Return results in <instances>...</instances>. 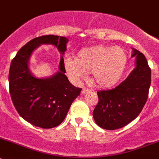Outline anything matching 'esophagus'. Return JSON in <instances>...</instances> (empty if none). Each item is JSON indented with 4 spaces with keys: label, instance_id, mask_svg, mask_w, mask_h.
Wrapping results in <instances>:
<instances>
[{
    "label": "esophagus",
    "instance_id": "1",
    "mask_svg": "<svg viewBox=\"0 0 159 159\" xmlns=\"http://www.w3.org/2000/svg\"><path fill=\"white\" fill-rule=\"evenodd\" d=\"M91 92L90 89H87V88H83L82 91H81V94H82V95H84V94L89 93V92Z\"/></svg>",
    "mask_w": 159,
    "mask_h": 159
}]
</instances>
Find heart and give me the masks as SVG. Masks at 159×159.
<instances>
[{
  "label": "heart",
  "instance_id": "b5f03b06",
  "mask_svg": "<svg viewBox=\"0 0 159 159\" xmlns=\"http://www.w3.org/2000/svg\"><path fill=\"white\" fill-rule=\"evenodd\" d=\"M128 64V55L124 48L96 45L81 49L75 59L67 58L64 67L68 75L82 79L92 74V81L100 88H110L120 81Z\"/></svg>",
  "mask_w": 159,
  "mask_h": 159
}]
</instances>
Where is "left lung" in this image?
I'll list each match as a JSON object with an SVG mask.
<instances>
[{
	"label": "left lung",
	"mask_w": 159,
	"mask_h": 159,
	"mask_svg": "<svg viewBox=\"0 0 159 159\" xmlns=\"http://www.w3.org/2000/svg\"><path fill=\"white\" fill-rule=\"evenodd\" d=\"M135 68L115 89L97 92L98 102L93 111L97 125L106 130L122 128L140 114L148 96L151 69L145 57L132 48Z\"/></svg>",
	"instance_id": "1"
}]
</instances>
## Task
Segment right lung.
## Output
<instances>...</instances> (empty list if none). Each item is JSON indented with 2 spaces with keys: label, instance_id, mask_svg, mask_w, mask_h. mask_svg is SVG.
Listing matches in <instances>:
<instances>
[{
  "label": "right lung",
  "instance_id": "obj_1",
  "mask_svg": "<svg viewBox=\"0 0 159 159\" xmlns=\"http://www.w3.org/2000/svg\"><path fill=\"white\" fill-rule=\"evenodd\" d=\"M68 39L48 35L36 37L21 47L11 63L9 90L15 109L25 120L43 129L59 126L64 121L81 89L65 75L64 57ZM42 44H51L61 53L59 70L48 78L34 76L28 64L31 53Z\"/></svg>",
  "mask_w": 159,
  "mask_h": 159
}]
</instances>
